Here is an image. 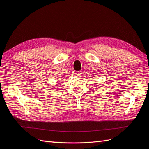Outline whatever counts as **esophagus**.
Returning <instances> with one entry per match:
<instances>
[{
	"label": "esophagus",
	"instance_id": "1",
	"mask_svg": "<svg viewBox=\"0 0 149 149\" xmlns=\"http://www.w3.org/2000/svg\"><path fill=\"white\" fill-rule=\"evenodd\" d=\"M76 75L78 76V77H80L81 76V74H82V72L81 71H76Z\"/></svg>",
	"mask_w": 149,
	"mask_h": 149
}]
</instances>
